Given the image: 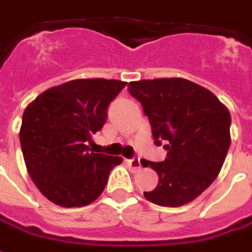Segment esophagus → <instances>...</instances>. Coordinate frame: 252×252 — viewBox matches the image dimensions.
Wrapping results in <instances>:
<instances>
[{
	"mask_svg": "<svg viewBox=\"0 0 252 252\" xmlns=\"http://www.w3.org/2000/svg\"><path fill=\"white\" fill-rule=\"evenodd\" d=\"M127 164H129V167L131 171H138V169H141V161H140V158H130V160H127Z\"/></svg>",
	"mask_w": 252,
	"mask_h": 252,
	"instance_id": "34e87169",
	"label": "esophagus"
}]
</instances>
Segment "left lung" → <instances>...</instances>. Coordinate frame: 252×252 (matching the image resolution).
<instances>
[{"mask_svg": "<svg viewBox=\"0 0 252 252\" xmlns=\"http://www.w3.org/2000/svg\"><path fill=\"white\" fill-rule=\"evenodd\" d=\"M152 126L167 158L146 161L158 175L148 201L182 206L202 194L217 178L231 145V115L210 91L185 78L140 80L127 85Z\"/></svg>", "mask_w": 252, "mask_h": 252, "instance_id": "left-lung-1", "label": "left lung"}]
</instances>
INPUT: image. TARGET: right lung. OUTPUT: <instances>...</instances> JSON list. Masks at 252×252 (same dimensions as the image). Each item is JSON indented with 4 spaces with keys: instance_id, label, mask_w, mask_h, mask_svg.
I'll return each mask as SVG.
<instances>
[{
    "instance_id": "obj_1",
    "label": "right lung",
    "mask_w": 252,
    "mask_h": 252,
    "mask_svg": "<svg viewBox=\"0 0 252 252\" xmlns=\"http://www.w3.org/2000/svg\"><path fill=\"white\" fill-rule=\"evenodd\" d=\"M127 83L72 80L39 94L23 114L20 144L27 171L51 202L85 206L100 195L121 158L94 153L92 134L107 121L108 106Z\"/></svg>"
}]
</instances>
